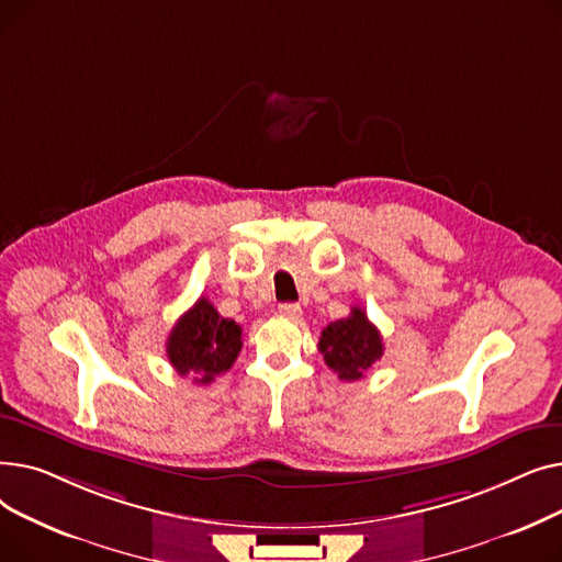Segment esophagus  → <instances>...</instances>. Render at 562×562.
I'll return each mask as SVG.
<instances>
[{
    "label": "esophagus",
    "instance_id": "34e87169",
    "mask_svg": "<svg viewBox=\"0 0 562 562\" xmlns=\"http://www.w3.org/2000/svg\"><path fill=\"white\" fill-rule=\"evenodd\" d=\"M278 312H280L282 316H286V318H301V314H303V310H301L299 303H282V305L278 307Z\"/></svg>",
    "mask_w": 562,
    "mask_h": 562
}]
</instances>
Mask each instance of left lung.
Listing matches in <instances>:
<instances>
[{"label":"left lung","mask_w":562,"mask_h":562,"mask_svg":"<svg viewBox=\"0 0 562 562\" xmlns=\"http://www.w3.org/2000/svg\"><path fill=\"white\" fill-rule=\"evenodd\" d=\"M318 350L339 380H360L382 358V337L362 307H350L346 318L328 323L321 333Z\"/></svg>","instance_id":"obj_1"}]
</instances>
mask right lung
<instances>
[{
  "label": "right lung",
  "instance_id": "obj_1",
  "mask_svg": "<svg viewBox=\"0 0 562 562\" xmlns=\"http://www.w3.org/2000/svg\"><path fill=\"white\" fill-rule=\"evenodd\" d=\"M241 346L239 323L221 316L210 301L200 299L175 323L166 352L177 373L191 375L195 385H210L234 364Z\"/></svg>",
  "mask_w": 562,
  "mask_h": 562
}]
</instances>
